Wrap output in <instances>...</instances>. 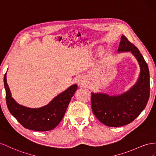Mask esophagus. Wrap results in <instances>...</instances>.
<instances>
[{
    "label": "esophagus",
    "mask_w": 156,
    "mask_h": 156,
    "mask_svg": "<svg viewBox=\"0 0 156 156\" xmlns=\"http://www.w3.org/2000/svg\"><path fill=\"white\" fill-rule=\"evenodd\" d=\"M77 83L78 84V86L80 87H85L87 85V81L86 78L83 76H80L77 80Z\"/></svg>",
    "instance_id": "34e87169"
}]
</instances>
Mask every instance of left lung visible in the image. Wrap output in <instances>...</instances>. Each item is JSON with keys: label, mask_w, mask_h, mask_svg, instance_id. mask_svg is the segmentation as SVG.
<instances>
[{"label": "left lung", "mask_w": 156, "mask_h": 156, "mask_svg": "<svg viewBox=\"0 0 156 156\" xmlns=\"http://www.w3.org/2000/svg\"><path fill=\"white\" fill-rule=\"evenodd\" d=\"M131 52L140 66L139 79L130 90L119 95L91 93V108L95 117L108 127L131 123L145 108L150 97V74L147 63L135 46L122 35L118 52Z\"/></svg>", "instance_id": "8db88e82"}]
</instances>
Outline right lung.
Masks as SVG:
<instances>
[{"label":"right lung","mask_w":156,"mask_h":156,"mask_svg":"<svg viewBox=\"0 0 156 156\" xmlns=\"http://www.w3.org/2000/svg\"><path fill=\"white\" fill-rule=\"evenodd\" d=\"M6 101L10 112L22 126L30 130L47 131L54 129L64 117L69 104L77 90L76 84L55 97L50 103L38 108H31L19 105L13 99L7 83L6 73L4 76Z\"/></svg>","instance_id":"obj_1"}]
</instances>
